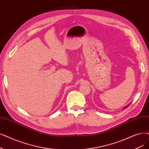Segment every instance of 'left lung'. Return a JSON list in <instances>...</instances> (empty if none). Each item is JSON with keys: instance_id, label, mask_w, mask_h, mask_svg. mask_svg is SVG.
Instances as JSON below:
<instances>
[{"instance_id": "1", "label": "left lung", "mask_w": 149, "mask_h": 149, "mask_svg": "<svg viewBox=\"0 0 149 149\" xmlns=\"http://www.w3.org/2000/svg\"><path fill=\"white\" fill-rule=\"evenodd\" d=\"M130 104H129V105H130ZM129 105H127V107H124V108H123V109H125V108H127V107H128V106H129Z\"/></svg>"}]
</instances>
